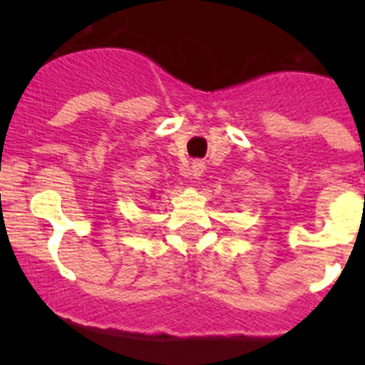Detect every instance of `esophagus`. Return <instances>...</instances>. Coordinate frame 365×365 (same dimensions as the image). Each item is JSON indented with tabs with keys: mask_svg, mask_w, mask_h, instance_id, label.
I'll list each match as a JSON object with an SVG mask.
<instances>
[{
	"mask_svg": "<svg viewBox=\"0 0 365 365\" xmlns=\"http://www.w3.org/2000/svg\"><path fill=\"white\" fill-rule=\"evenodd\" d=\"M205 162L203 160H194L192 162V165H190V169H189V175L192 176V178H200L201 175H203V171H205Z\"/></svg>",
	"mask_w": 365,
	"mask_h": 365,
	"instance_id": "34e87169",
	"label": "esophagus"
}]
</instances>
